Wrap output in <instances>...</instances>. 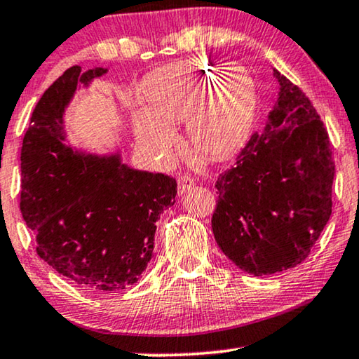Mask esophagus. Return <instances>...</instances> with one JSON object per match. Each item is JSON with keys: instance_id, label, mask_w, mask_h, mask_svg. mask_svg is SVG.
Here are the masks:
<instances>
[{"instance_id": "34e87169", "label": "esophagus", "mask_w": 359, "mask_h": 359, "mask_svg": "<svg viewBox=\"0 0 359 359\" xmlns=\"http://www.w3.org/2000/svg\"><path fill=\"white\" fill-rule=\"evenodd\" d=\"M193 186H194V180L191 178V176H186V175L178 176V193L180 194H183L184 191L193 188Z\"/></svg>"}]
</instances>
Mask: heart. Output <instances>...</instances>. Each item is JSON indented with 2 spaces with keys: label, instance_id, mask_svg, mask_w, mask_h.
<instances>
[{
  "label": "heart",
  "instance_id": "b5f03b06",
  "mask_svg": "<svg viewBox=\"0 0 359 359\" xmlns=\"http://www.w3.org/2000/svg\"><path fill=\"white\" fill-rule=\"evenodd\" d=\"M144 95L151 114L135 119L140 144L163 150L173 142L165 124L186 121L191 145L209 158H222L242 144L257 106L252 73L240 63L193 58L150 73Z\"/></svg>",
  "mask_w": 359,
  "mask_h": 359
}]
</instances>
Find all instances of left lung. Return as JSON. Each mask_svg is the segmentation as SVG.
Instances as JSON below:
<instances>
[{"label": "left lung", "instance_id": "left-lung-1", "mask_svg": "<svg viewBox=\"0 0 359 359\" xmlns=\"http://www.w3.org/2000/svg\"><path fill=\"white\" fill-rule=\"evenodd\" d=\"M276 104L215 181V242L255 276L297 266L332 214L335 163L327 129L299 86L274 70Z\"/></svg>", "mask_w": 359, "mask_h": 359}]
</instances>
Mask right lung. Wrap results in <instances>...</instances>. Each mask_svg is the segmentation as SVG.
<instances>
[{
  "label": "right lung",
  "mask_w": 359,
  "mask_h": 359,
  "mask_svg": "<svg viewBox=\"0 0 359 359\" xmlns=\"http://www.w3.org/2000/svg\"><path fill=\"white\" fill-rule=\"evenodd\" d=\"M72 67L32 112L21 149V212L37 255L68 281L95 292L137 283L154 257L156 220L176 198V181L134 170L119 154L88 155L67 145L63 114L78 85L104 75Z\"/></svg>",
  "instance_id": "1"
}]
</instances>
